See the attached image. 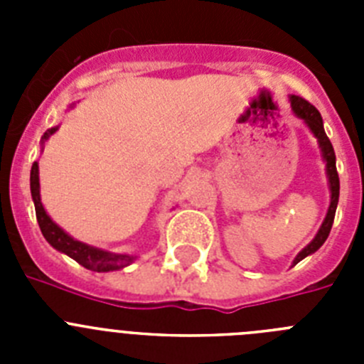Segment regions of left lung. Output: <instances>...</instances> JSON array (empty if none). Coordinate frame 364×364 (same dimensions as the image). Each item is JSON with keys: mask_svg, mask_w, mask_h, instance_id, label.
Listing matches in <instances>:
<instances>
[{"mask_svg": "<svg viewBox=\"0 0 364 364\" xmlns=\"http://www.w3.org/2000/svg\"><path fill=\"white\" fill-rule=\"evenodd\" d=\"M290 104H291V111L297 118H301L304 124H306L308 129L311 131L315 138H317V144H319L321 149V156H323L324 167H326V178H328V189H330V205H328L326 217H324L323 224H321L319 231L315 233L314 240H311L308 246H304L301 252L297 253V257L294 259L291 266H295L297 262H301L304 257L311 255L319 250L321 246L324 244V240L328 239V235H330V230H332L333 224V217H336V210H337V202H339V175H337V167H336V153H333L332 142L328 140L326 133H324V125H323V118H321V112L306 102L301 96H290Z\"/></svg>", "mask_w": 364, "mask_h": 364, "instance_id": "1", "label": "left lung"}]
</instances>
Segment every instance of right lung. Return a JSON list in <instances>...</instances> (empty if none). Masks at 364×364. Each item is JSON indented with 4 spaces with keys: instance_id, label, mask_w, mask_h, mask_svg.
<instances>
[{
    "instance_id": "add662e5",
    "label": "right lung",
    "mask_w": 364,
    "mask_h": 364,
    "mask_svg": "<svg viewBox=\"0 0 364 364\" xmlns=\"http://www.w3.org/2000/svg\"><path fill=\"white\" fill-rule=\"evenodd\" d=\"M76 104H70L67 111L74 107ZM58 131L56 127H50L43 133L41 136V151H43L45 142L53 136ZM31 195L32 202H34V208H36V218L38 224H40V230L43 233L45 240L58 250L60 253H65L67 257L74 259L78 264H82L83 268L91 269V272L105 273V272H117V269H124L125 266L133 264L134 260L138 259V255L134 253H114L107 252L104 247H96L91 244H85L82 240H76L74 237H70L65 230L58 226L56 222L49 217V213L45 211L43 204H41V195H40V167L38 162L32 164L31 169Z\"/></svg>"
}]
</instances>
